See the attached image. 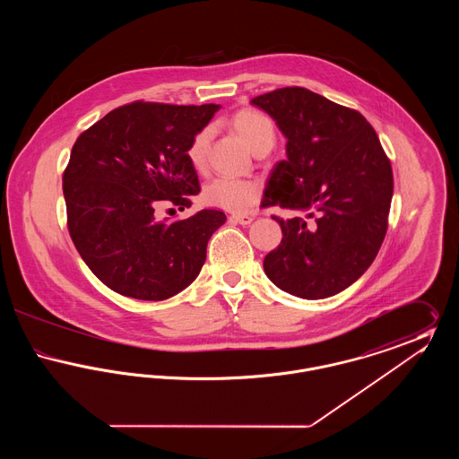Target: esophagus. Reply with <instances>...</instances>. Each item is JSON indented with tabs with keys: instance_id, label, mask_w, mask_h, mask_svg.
Segmentation results:
<instances>
[{
	"instance_id": "esophagus-1",
	"label": "esophagus",
	"mask_w": 459,
	"mask_h": 459,
	"mask_svg": "<svg viewBox=\"0 0 459 459\" xmlns=\"http://www.w3.org/2000/svg\"><path fill=\"white\" fill-rule=\"evenodd\" d=\"M253 215H240V213H236V215H230V220L232 221H236V223H239V225H249L251 221H253Z\"/></svg>"
}]
</instances>
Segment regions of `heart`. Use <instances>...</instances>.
Returning <instances> with one entry per match:
<instances>
[{"label":"heart","mask_w":459,"mask_h":459,"mask_svg":"<svg viewBox=\"0 0 459 459\" xmlns=\"http://www.w3.org/2000/svg\"><path fill=\"white\" fill-rule=\"evenodd\" d=\"M230 126L253 152L264 146L272 148L275 143L273 122L258 109H240L230 118ZM210 139H212L210 129H201L193 137L187 148V158L195 169H201L204 165ZM260 195H262V189L253 180L220 177L204 186L203 201L210 206L239 213V212L249 210L260 199Z\"/></svg>","instance_id":"heart-1"}]
</instances>
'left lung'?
<instances>
[{
  "mask_svg": "<svg viewBox=\"0 0 459 459\" xmlns=\"http://www.w3.org/2000/svg\"><path fill=\"white\" fill-rule=\"evenodd\" d=\"M287 139V160L268 177L262 206L296 212L279 219L282 240L264 256L266 277L303 299H324L356 282L387 232L391 161L356 109L305 88L251 100Z\"/></svg>",
  "mask_w": 459,
  "mask_h": 459,
  "instance_id": "8db88e82",
  "label": "left lung"
}]
</instances>
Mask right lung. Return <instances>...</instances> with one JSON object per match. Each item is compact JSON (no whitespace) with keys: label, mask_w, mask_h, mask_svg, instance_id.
<instances>
[{"label":"right lung","mask_w":459,"mask_h":459,"mask_svg":"<svg viewBox=\"0 0 459 459\" xmlns=\"http://www.w3.org/2000/svg\"><path fill=\"white\" fill-rule=\"evenodd\" d=\"M219 109L135 101L77 137L64 172L66 225L82 260L111 290L163 301L199 275L225 213L201 210L169 223L154 219V208L191 206L201 189L187 148Z\"/></svg>","instance_id":"add662e5"}]
</instances>
